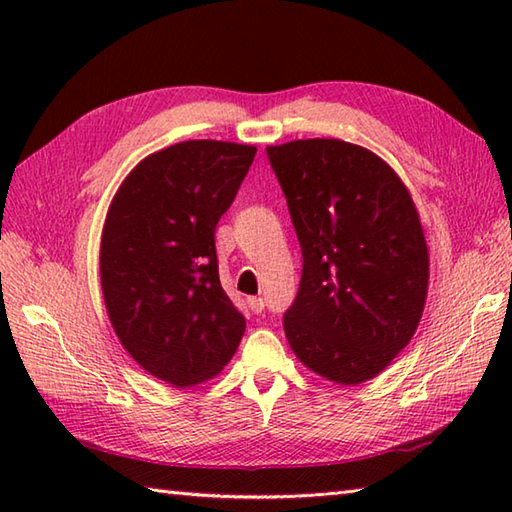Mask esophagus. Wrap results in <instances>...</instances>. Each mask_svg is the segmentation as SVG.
<instances>
[{
    "label": "esophagus",
    "instance_id": "obj_1",
    "mask_svg": "<svg viewBox=\"0 0 512 512\" xmlns=\"http://www.w3.org/2000/svg\"><path fill=\"white\" fill-rule=\"evenodd\" d=\"M248 308L255 314H262L266 308V301L262 297H248Z\"/></svg>",
    "mask_w": 512,
    "mask_h": 512
}]
</instances>
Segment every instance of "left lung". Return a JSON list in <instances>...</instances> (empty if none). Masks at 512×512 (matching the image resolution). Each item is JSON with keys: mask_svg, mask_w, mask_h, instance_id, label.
<instances>
[{"mask_svg": "<svg viewBox=\"0 0 512 512\" xmlns=\"http://www.w3.org/2000/svg\"><path fill=\"white\" fill-rule=\"evenodd\" d=\"M266 154L303 257L288 343L323 378L363 383L405 350L422 317L429 253L416 206L387 162L358 145L310 138Z\"/></svg>", "mask_w": 512, "mask_h": 512, "instance_id": "8db88e82", "label": "left lung"}]
</instances>
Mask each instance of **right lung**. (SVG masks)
<instances>
[{
    "label": "right lung",
    "instance_id": "1",
    "mask_svg": "<svg viewBox=\"0 0 512 512\" xmlns=\"http://www.w3.org/2000/svg\"><path fill=\"white\" fill-rule=\"evenodd\" d=\"M255 147L187 140L145 158L107 213L101 286L110 321L151 376L189 387L231 361L244 314L220 284L215 226Z\"/></svg>",
    "mask_w": 512,
    "mask_h": 512
}]
</instances>
